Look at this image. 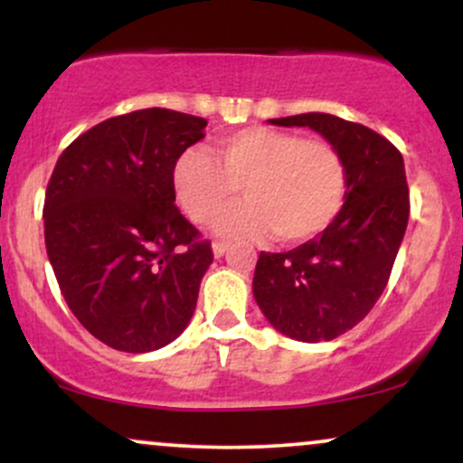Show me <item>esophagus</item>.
<instances>
[{
    "label": "esophagus",
    "mask_w": 463,
    "mask_h": 463,
    "mask_svg": "<svg viewBox=\"0 0 463 463\" xmlns=\"http://www.w3.org/2000/svg\"><path fill=\"white\" fill-rule=\"evenodd\" d=\"M226 252H228V243L226 241H213V254L217 259L224 257Z\"/></svg>",
    "instance_id": "34e87169"
}]
</instances>
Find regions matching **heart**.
<instances>
[{
  "instance_id": "1",
  "label": "heart",
  "mask_w": 463,
  "mask_h": 463,
  "mask_svg": "<svg viewBox=\"0 0 463 463\" xmlns=\"http://www.w3.org/2000/svg\"><path fill=\"white\" fill-rule=\"evenodd\" d=\"M213 154L189 147L174 165V194L195 224L213 220L239 187L248 200L217 220L226 237L276 235L285 246H298L320 237L342 213L348 169L328 141L250 126L220 137Z\"/></svg>"
}]
</instances>
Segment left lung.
I'll return each mask as SVG.
<instances>
[{
  "label": "left lung",
  "mask_w": 463,
  "mask_h": 463,
  "mask_svg": "<svg viewBox=\"0 0 463 463\" xmlns=\"http://www.w3.org/2000/svg\"><path fill=\"white\" fill-rule=\"evenodd\" d=\"M269 121L320 132L348 169L346 202L331 228L289 252H261L252 280L257 305L276 331L328 342L364 320L390 280L409 220L405 163L385 137L342 117Z\"/></svg>",
  "instance_id": "1"
}]
</instances>
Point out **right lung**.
Wrapping results in <instances>:
<instances>
[{
  "label": "right lung",
  "mask_w": 463,
  "mask_h": 463,
  "mask_svg": "<svg viewBox=\"0 0 463 463\" xmlns=\"http://www.w3.org/2000/svg\"><path fill=\"white\" fill-rule=\"evenodd\" d=\"M206 119L169 109L110 117L58 158L45 246L80 324L106 346L150 353L187 328L211 241L176 206L174 165Z\"/></svg>",
  "instance_id": "1"
}]
</instances>
